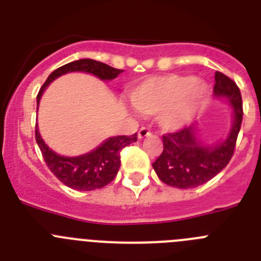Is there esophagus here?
<instances>
[{
  "instance_id": "34e87169",
  "label": "esophagus",
  "mask_w": 261,
  "mask_h": 261,
  "mask_svg": "<svg viewBox=\"0 0 261 261\" xmlns=\"http://www.w3.org/2000/svg\"><path fill=\"white\" fill-rule=\"evenodd\" d=\"M151 132H150V129L147 128V126H142L140 130H138V138L141 140V138H145L147 137V136H150Z\"/></svg>"
}]
</instances>
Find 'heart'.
<instances>
[{"mask_svg": "<svg viewBox=\"0 0 261 261\" xmlns=\"http://www.w3.org/2000/svg\"><path fill=\"white\" fill-rule=\"evenodd\" d=\"M205 82L188 75L151 77L136 85L129 98L144 115L159 114V124L167 132L179 130L190 123L208 96Z\"/></svg>", "mask_w": 261, "mask_h": 261, "instance_id": "b5f03b06", "label": "heart"}]
</instances>
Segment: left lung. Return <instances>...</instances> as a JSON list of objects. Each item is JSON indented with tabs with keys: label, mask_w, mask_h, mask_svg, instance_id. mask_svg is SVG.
<instances>
[{
	"label": "left lung",
	"mask_w": 261,
	"mask_h": 261,
	"mask_svg": "<svg viewBox=\"0 0 261 261\" xmlns=\"http://www.w3.org/2000/svg\"><path fill=\"white\" fill-rule=\"evenodd\" d=\"M213 93L227 98L234 110V123L229 136L222 142L205 146L196 137V126H184L180 130L163 135V151L153 163L154 171L167 186L187 190L213 179L229 165L243 119L241 90L234 81L216 71Z\"/></svg>",
	"instance_id": "8db88e82"
}]
</instances>
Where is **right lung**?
I'll return each instance as SVG.
<instances>
[{
  "mask_svg": "<svg viewBox=\"0 0 261 261\" xmlns=\"http://www.w3.org/2000/svg\"><path fill=\"white\" fill-rule=\"evenodd\" d=\"M70 71H85L96 75L102 81L116 78L121 73V69H115L105 62L91 59H81L60 66L52 71L44 85L39 90L36 102H40L41 94L45 87L57 77ZM35 138L39 145L43 158L48 168L60 181L69 188L77 191H94L103 188L114 180L120 168V151L124 147L137 141V133L132 136H116L106 140L95 150L80 156H61L52 151L41 140L38 126L35 129Z\"/></svg>",
  "mask_w": 261,
  "mask_h": 261,
  "instance_id": "obj_1",
  "label": "right lung"
}]
</instances>
